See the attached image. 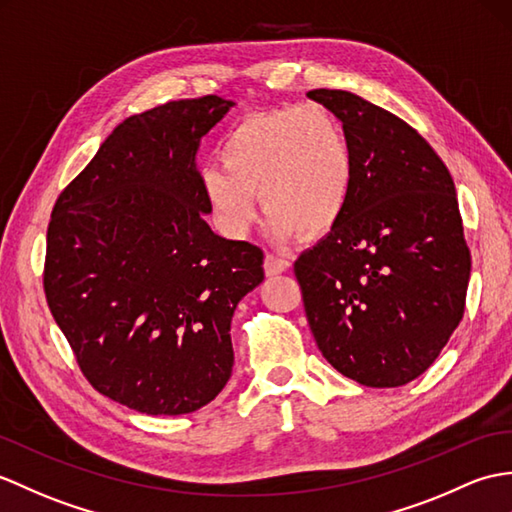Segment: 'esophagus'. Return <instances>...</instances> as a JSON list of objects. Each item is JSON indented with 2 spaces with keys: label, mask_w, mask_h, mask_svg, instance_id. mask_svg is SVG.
<instances>
[{
  "label": "esophagus",
  "mask_w": 512,
  "mask_h": 512,
  "mask_svg": "<svg viewBox=\"0 0 512 512\" xmlns=\"http://www.w3.org/2000/svg\"><path fill=\"white\" fill-rule=\"evenodd\" d=\"M290 268V261L281 257V255H275V253H268L266 259H264V270L266 275L272 277V275H281V272H285Z\"/></svg>",
  "instance_id": "1"
}]
</instances>
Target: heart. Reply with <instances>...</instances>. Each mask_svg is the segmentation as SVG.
I'll return each instance as SVG.
<instances>
[{
	"mask_svg": "<svg viewBox=\"0 0 512 512\" xmlns=\"http://www.w3.org/2000/svg\"><path fill=\"white\" fill-rule=\"evenodd\" d=\"M220 163L202 170L200 189L213 222L231 237L253 227L255 194L279 237L329 233L351 200V141L320 104L244 117L224 137Z\"/></svg>",
	"mask_w": 512,
	"mask_h": 512,
	"instance_id": "heart-1",
	"label": "heart"
}]
</instances>
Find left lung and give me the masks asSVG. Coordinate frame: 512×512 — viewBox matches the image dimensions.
<instances>
[{
	"label": "left lung",
	"instance_id": "1",
	"mask_svg": "<svg viewBox=\"0 0 512 512\" xmlns=\"http://www.w3.org/2000/svg\"><path fill=\"white\" fill-rule=\"evenodd\" d=\"M353 150V189L331 233L294 261L320 353L362 386L395 388L432 366L465 314L471 253L454 178L401 117L314 89Z\"/></svg>",
	"mask_w": 512,
	"mask_h": 512
}]
</instances>
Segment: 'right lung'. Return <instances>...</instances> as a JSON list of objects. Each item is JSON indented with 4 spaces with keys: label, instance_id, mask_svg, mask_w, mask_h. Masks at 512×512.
<instances>
[{
    "label": "right lung",
    "instance_id": "add662e5",
    "mask_svg": "<svg viewBox=\"0 0 512 512\" xmlns=\"http://www.w3.org/2000/svg\"><path fill=\"white\" fill-rule=\"evenodd\" d=\"M231 100L128 117L58 196L43 268L50 312L89 384L144 414L194 412L229 382L231 318L264 253L202 218L196 150Z\"/></svg>",
    "mask_w": 512,
    "mask_h": 512
}]
</instances>
